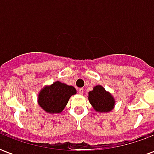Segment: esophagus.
<instances>
[{"instance_id": "1", "label": "esophagus", "mask_w": 154, "mask_h": 154, "mask_svg": "<svg viewBox=\"0 0 154 154\" xmlns=\"http://www.w3.org/2000/svg\"><path fill=\"white\" fill-rule=\"evenodd\" d=\"M83 92V88H79V89H78V93L80 94V95H82Z\"/></svg>"}]
</instances>
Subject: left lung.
<instances>
[{"label": "left lung", "mask_w": 154, "mask_h": 154, "mask_svg": "<svg viewBox=\"0 0 154 154\" xmlns=\"http://www.w3.org/2000/svg\"><path fill=\"white\" fill-rule=\"evenodd\" d=\"M88 100L98 112H110L115 106V99L112 95L100 85L96 86L88 93Z\"/></svg>", "instance_id": "8db88e82"}]
</instances>
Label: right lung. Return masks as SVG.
<instances>
[{
	"label": "right lung",
	"instance_id": "obj_1",
	"mask_svg": "<svg viewBox=\"0 0 154 154\" xmlns=\"http://www.w3.org/2000/svg\"><path fill=\"white\" fill-rule=\"evenodd\" d=\"M76 93L77 91L73 87L57 81L50 86L44 87L39 91L38 105L48 113H60L65 108L69 98Z\"/></svg>",
	"mask_w": 154,
	"mask_h": 154
}]
</instances>
